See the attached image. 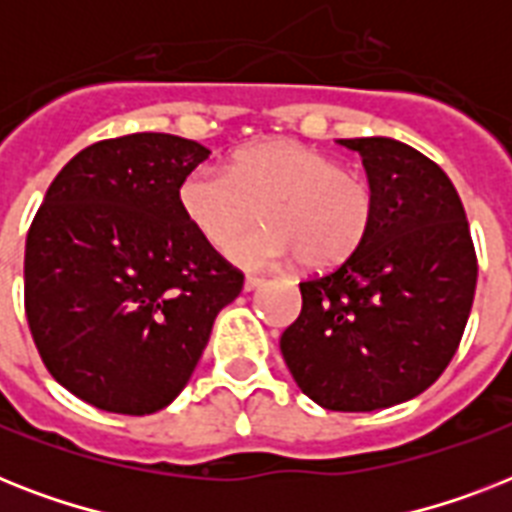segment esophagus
Instances as JSON below:
<instances>
[{
	"instance_id": "34e87169",
	"label": "esophagus",
	"mask_w": 512,
	"mask_h": 512,
	"mask_svg": "<svg viewBox=\"0 0 512 512\" xmlns=\"http://www.w3.org/2000/svg\"><path fill=\"white\" fill-rule=\"evenodd\" d=\"M265 284V279H260V276H247V279H244V289H247V292H255V289H260Z\"/></svg>"
}]
</instances>
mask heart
Instances as JSON below:
<instances>
[{
	"label": "heart",
	"mask_w": 512,
	"mask_h": 512,
	"mask_svg": "<svg viewBox=\"0 0 512 512\" xmlns=\"http://www.w3.org/2000/svg\"><path fill=\"white\" fill-rule=\"evenodd\" d=\"M177 204L217 249L240 239L263 208L269 225L231 252L244 268L300 260L313 273L332 271L364 247L374 223L372 188L335 156L289 138L239 148L228 170L196 167L180 180Z\"/></svg>",
	"instance_id": "b5f03b06"
}]
</instances>
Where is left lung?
<instances>
[{
    "label": "left lung",
    "mask_w": 512,
    "mask_h": 512,
    "mask_svg": "<svg viewBox=\"0 0 512 512\" xmlns=\"http://www.w3.org/2000/svg\"><path fill=\"white\" fill-rule=\"evenodd\" d=\"M340 146L364 159L372 231L340 268L300 284L303 311L281 356L319 406L374 412L441 377L468 324L478 263L460 193L436 162L393 138Z\"/></svg>",
    "instance_id": "1"
}]
</instances>
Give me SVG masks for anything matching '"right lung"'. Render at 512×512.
I'll return each mask as SVG.
<instances>
[{"label":"right lung","instance_id":"1","mask_svg":"<svg viewBox=\"0 0 512 512\" xmlns=\"http://www.w3.org/2000/svg\"><path fill=\"white\" fill-rule=\"evenodd\" d=\"M196 140L135 132L84 148L47 188L26 239V319L50 374L116 414H151L188 385L244 276L193 231L180 180Z\"/></svg>","mask_w":512,"mask_h":512}]
</instances>
